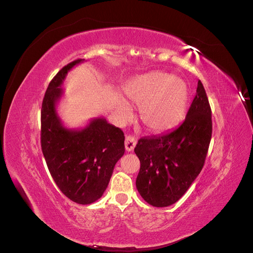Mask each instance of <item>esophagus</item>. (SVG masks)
I'll return each instance as SVG.
<instances>
[{
	"mask_svg": "<svg viewBox=\"0 0 253 253\" xmlns=\"http://www.w3.org/2000/svg\"><path fill=\"white\" fill-rule=\"evenodd\" d=\"M125 145H126V152H132L135 148L136 145V140L134 137L132 136H126V142H125Z\"/></svg>",
	"mask_w": 253,
	"mask_h": 253,
	"instance_id": "1",
	"label": "esophagus"
}]
</instances>
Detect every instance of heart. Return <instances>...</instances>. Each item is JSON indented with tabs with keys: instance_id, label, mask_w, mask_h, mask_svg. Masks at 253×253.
<instances>
[{
	"instance_id": "heart-1",
	"label": "heart",
	"mask_w": 253,
	"mask_h": 253,
	"mask_svg": "<svg viewBox=\"0 0 253 253\" xmlns=\"http://www.w3.org/2000/svg\"><path fill=\"white\" fill-rule=\"evenodd\" d=\"M127 100L139 106L143 126L152 132H165L178 124L186 112L189 89L186 81L165 73L152 72L138 76L125 87ZM117 116L126 120L131 110L125 102L116 108Z\"/></svg>"
}]
</instances>
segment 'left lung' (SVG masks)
Returning a JSON list of instances; mask_svg holds the SVG:
<instances>
[{"mask_svg": "<svg viewBox=\"0 0 253 253\" xmlns=\"http://www.w3.org/2000/svg\"><path fill=\"white\" fill-rule=\"evenodd\" d=\"M212 135L211 108L203 83L186 119L163 135L143 137L135 147L140 160L136 188L148 204L168 207L177 202L201 173Z\"/></svg>", "mask_w": 253, "mask_h": 253, "instance_id": "1", "label": "left lung"}]
</instances>
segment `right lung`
<instances>
[{
	"label": "right lung",
	"mask_w": 253,
	"mask_h": 253,
	"mask_svg": "<svg viewBox=\"0 0 253 253\" xmlns=\"http://www.w3.org/2000/svg\"><path fill=\"white\" fill-rule=\"evenodd\" d=\"M84 59L65 65L45 93L41 109V148L51 177L66 197L89 205L102 196L115 165L125 154V134L105 118L91 119L81 129L66 128L56 105L67 73Z\"/></svg>",
	"instance_id": "1"
}]
</instances>
